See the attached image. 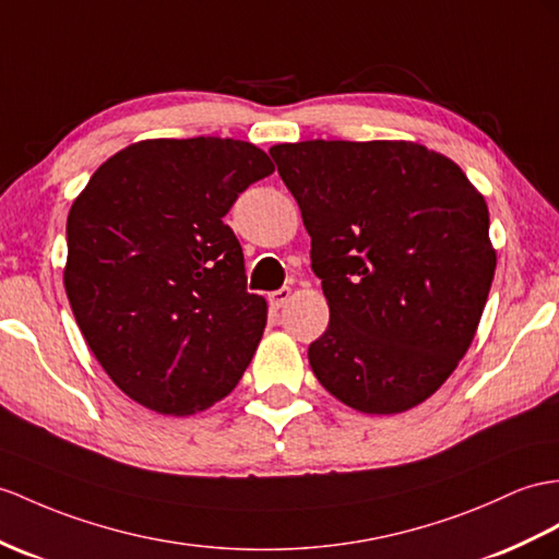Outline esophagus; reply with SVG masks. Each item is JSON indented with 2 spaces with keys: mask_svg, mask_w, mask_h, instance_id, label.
<instances>
[{
  "mask_svg": "<svg viewBox=\"0 0 559 559\" xmlns=\"http://www.w3.org/2000/svg\"><path fill=\"white\" fill-rule=\"evenodd\" d=\"M289 296H292V289H289V287H280V289L267 294V301H270L272 308H282L284 304L289 301Z\"/></svg>",
  "mask_w": 559,
  "mask_h": 559,
  "instance_id": "1",
  "label": "esophagus"
}]
</instances>
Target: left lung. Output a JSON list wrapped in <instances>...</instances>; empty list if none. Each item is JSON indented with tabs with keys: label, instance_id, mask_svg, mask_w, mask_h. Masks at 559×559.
Instances as JSON below:
<instances>
[{
	"label": "left lung",
	"instance_id": "left-lung-1",
	"mask_svg": "<svg viewBox=\"0 0 559 559\" xmlns=\"http://www.w3.org/2000/svg\"><path fill=\"white\" fill-rule=\"evenodd\" d=\"M301 209L330 324L308 360L367 415L427 401L479 326L496 272L484 197L457 163L415 142L270 148Z\"/></svg>",
	"mask_w": 559,
	"mask_h": 559
}]
</instances>
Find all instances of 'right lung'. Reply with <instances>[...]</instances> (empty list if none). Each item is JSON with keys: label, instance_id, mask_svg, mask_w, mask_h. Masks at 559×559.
Segmentation results:
<instances>
[{"label": "right lung", "instance_id": "add662e5", "mask_svg": "<svg viewBox=\"0 0 559 559\" xmlns=\"http://www.w3.org/2000/svg\"><path fill=\"white\" fill-rule=\"evenodd\" d=\"M272 170L251 142L144 140L102 163L73 201L68 301L106 374L148 411H206L249 367L267 304L247 292L223 217Z\"/></svg>", "mask_w": 559, "mask_h": 559}]
</instances>
